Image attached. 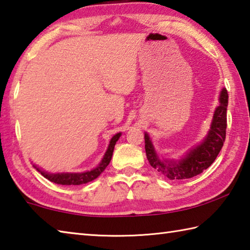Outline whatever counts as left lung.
<instances>
[{
    "label": "left lung",
    "instance_id": "8db88e82",
    "mask_svg": "<svg viewBox=\"0 0 250 250\" xmlns=\"http://www.w3.org/2000/svg\"><path fill=\"white\" fill-rule=\"evenodd\" d=\"M229 105V94L222 88L213 118L206 137L186 152L178 160L176 158H161L157 155L155 147L147 132H144L145 152L147 161L154 169L164 175L170 180L192 178L207 169L219 155L226 134V110Z\"/></svg>",
    "mask_w": 250,
    "mask_h": 250
}]
</instances>
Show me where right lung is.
Returning a JSON list of instances; mask_svg holds the SVG:
<instances>
[{
  "label": "right lung",
  "mask_w": 250,
  "mask_h": 250,
  "mask_svg": "<svg viewBox=\"0 0 250 250\" xmlns=\"http://www.w3.org/2000/svg\"><path fill=\"white\" fill-rule=\"evenodd\" d=\"M120 137H121V132L113 135L110 140L109 145H108V148L105 153V155H104V157L102 158L101 163L97 165V167H95V168H93L92 170H87L83 172H48V171L42 170V168H39L37 165L34 164L33 166L44 177V178L52 181L54 184L65 185V186H70V185L76 186V185L87 184L89 181L96 179L97 177L101 175L104 170H105V168L111 161L113 148H115L117 141L119 140Z\"/></svg>",
  "instance_id": "add662e5"
}]
</instances>
